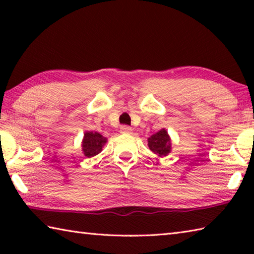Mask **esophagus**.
<instances>
[{"mask_svg":"<svg viewBox=\"0 0 254 254\" xmlns=\"http://www.w3.org/2000/svg\"><path fill=\"white\" fill-rule=\"evenodd\" d=\"M121 132L122 133H131L132 132V127L128 126H122L121 127Z\"/></svg>","mask_w":254,"mask_h":254,"instance_id":"esophagus-1","label":"esophagus"}]
</instances>
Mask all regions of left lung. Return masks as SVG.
Here are the masks:
<instances>
[{
    "mask_svg": "<svg viewBox=\"0 0 254 254\" xmlns=\"http://www.w3.org/2000/svg\"><path fill=\"white\" fill-rule=\"evenodd\" d=\"M170 139L165 128H162L156 134L151 135L148 139V145L151 151L159 157H166L170 152Z\"/></svg>",
    "mask_w": 254,
    "mask_h": 254,
    "instance_id": "left-lung-1",
    "label": "left lung"
}]
</instances>
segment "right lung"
I'll return each instance as SVG.
<instances>
[{
  "instance_id": "obj_1",
  "label": "right lung",
  "mask_w": 254,
  "mask_h": 254,
  "mask_svg": "<svg viewBox=\"0 0 254 254\" xmlns=\"http://www.w3.org/2000/svg\"><path fill=\"white\" fill-rule=\"evenodd\" d=\"M106 142V137L97 132H86L83 140V151L87 158H92L102 151L103 145Z\"/></svg>"
}]
</instances>
